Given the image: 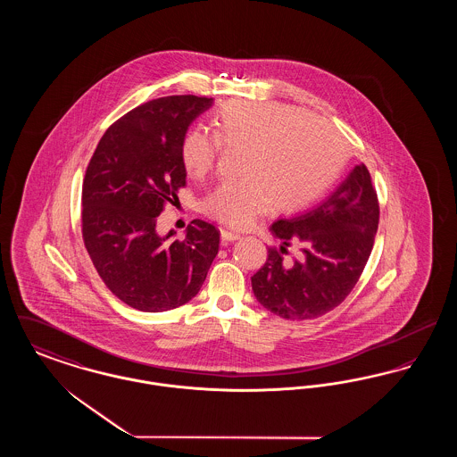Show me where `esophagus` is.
I'll use <instances>...</instances> for the list:
<instances>
[{"instance_id":"1","label":"esophagus","mask_w":457,"mask_h":457,"mask_svg":"<svg viewBox=\"0 0 457 457\" xmlns=\"http://www.w3.org/2000/svg\"><path fill=\"white\" fill-rule=\"evenodd\" d=\"M241 238L238 233H235V231H228V229H220V239L224 241V243H228V241H237V239Z\"/></svg>"}]
</instances>
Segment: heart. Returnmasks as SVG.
<instances>
[{
	"label": "heart",
	"mask_w": 457,
	"mask_h": 457,
	"mask_svg": "<svg viewBox=\"0 0 457 457\" xmlns=\"http://www.w3.org/2000/svg\"><path fill=\"white\" fill-rule=\"evenodd\" d=\"M214 137L190 130L181 144L188 176L200 178L216 162L219 145L241 147L239 179L224 181L204 198L207 216L248 228L272 205L296 211L322 195L346 162L339 133L303 109L272 101H238L212 118Z\"/></svg>",
	"instance_id": "obj_1"
}]
</instances>
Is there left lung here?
Returning <instances> with one entry per match:
<instances>
[{
  "label": "left lung",
  "mask_w": 457,
  "mask_h": 457,
  "mask_svg": "<svg viewBox=\"0 0 457 457\" xmlns=\"http://www.w3.org/2000/svg\"><path fill=\"white\" fill-rule=\"evenodd\" d=\"M378 228V200L365 164L319 205L278 219L270 231L281 239L252 278L257 302L286 320L317 319L343 303L369 262ZM296 242L301 253L285 259Z\"/></svg>",
  "instance_id": "1"
}]
</instances>
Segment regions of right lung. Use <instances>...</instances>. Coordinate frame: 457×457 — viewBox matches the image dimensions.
<instances>
[{
    "label": "right lung",
    "instance_id": "right-lung-1",
    "mask_svg": "<svg viewBox=\"0 0 457 457\" xmlns=\"http://www.w3.org/2000/svg\"><path fill=\"white\" fill-rule=\"evenodd\" d=\"M214 99L171 96L111 125L88 162L82 235L101 279L123 303L166 312L200 291L219 250L216 226L194 219L183 239L157 233V216L187 185L181 144Z\"/></svg>",
    "mask_w": 457,
    "mask_h": 457
}]
</instances>
